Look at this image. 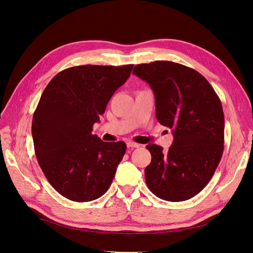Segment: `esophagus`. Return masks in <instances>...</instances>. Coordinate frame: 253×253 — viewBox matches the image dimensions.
I'll use <instances>...</instances> for the list:
<instances>
[{
  "mask_svg": "<svg viewBox=\"0 0 253 253\" xmlns=\"http://www.w3.org/2000/svg\"><path fill=\"white\" fill-rule=\"evenodd\" d=\"M126 145H127V148H129V149H135V148H139L140 147L139 143H136V142H133V141H128L126 143Z\"/></svg>",
  "mask_w": 253,
  "mask_h": 253,
  "instance_id": "34e87169",
  "label": "esophagus"
}]
</instances>
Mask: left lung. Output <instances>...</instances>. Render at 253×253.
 Wrapping results in <instances>:
<instances>
[{
    "label": "left lung",
    "mask_w": 253,
    "mask_h": 253,
    "mask_svg": "<svg viewBox=\"0 0 253 253\" xmlns=\"http://www.w3.org/2000/svg\"><path fill=\"white\" fill-rule=\"evenodd\" d=\"M133 74L149 83L156 118L174 136L167 152L147 145L152 156L144 170L147 186L168 202L190 200L208 185L223 156L225 118L219 98L203 75L171 61L137 64Z\"/></svg>",
    "instance_id": "1"
}]
</instances>
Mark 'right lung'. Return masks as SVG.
Listing matches in <instances>:
<instances>
[{"instance_id":"add662e5","label":"right lung","mask_w":253,"mask_h":253,"mask_svg":"<svg viewBox=\"0 0 253 253\" xmlns=\"http://www.w3.org/2000/svg\"><path fill=\"white\" fill-rule=\"evenodd\" d=\"M133 66H73L43 91L32 125L35 153L45 177L67 200L94 201L111 186L126 144L102 141L91 131Z\"/></svg>"}]
</instances>
